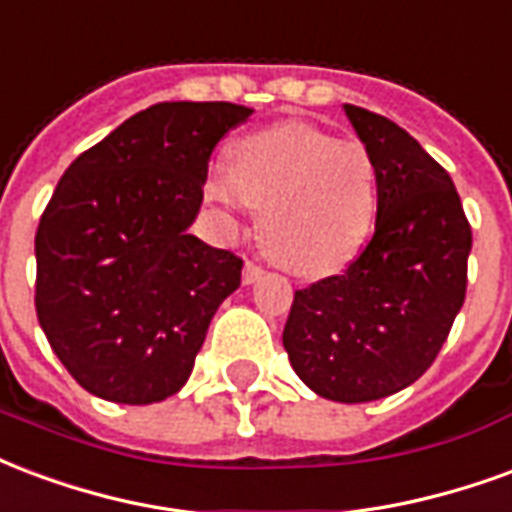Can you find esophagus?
Listing matches in <instances>:
<instances>
[{
  "mask_svg": "<svg viewBox=\"0 0 512 512\" xmlns=\"http://www.w3.org/2000/svg\"><path fill=\"white\" fill-rule=\"evenodd\" d=\"M264 275V270H261L259 264H253V261H245V270H242V283L245 286H251V283H256Z\"/></svg>",
  "mask_w": 512,
  "mask_h": 512,
  "instance_id": "34e87169",
  "label": "esophagus"
}]
</instances>
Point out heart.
<instances>
[{
	"label": "heart",
	"instance_id": "b5f03b06",
	"mask_svg": "<svg viewBox=\"0 0 512 512\" xmlns=\"http://www.w3.org/2000/svg\"><path fill=\"white\" fill-rule=\"evenodd\" d=\"M204 196L223 210H261L264 251L300 278H324L360 253L376 212L368 149L308 122H278L234 141L229 169L212 171Z\"/></svg>",
	"mask_w": 512,
	"mask_h": 512
}]
</instances>
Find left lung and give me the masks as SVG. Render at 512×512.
Wrapping results in <instances>:
<instances>
[{
  "instance_id": "obj_1",
  "label": "left lung",
  "mask_w": 512,
  "mask_h": 512,
  "mask_svg": "<svg viewBox=\"0 0 512 512\" xmlns=\"http://www.w3.org/2000/svg\"><path fill=\"white\" fill-rule=\"evenodd\" d=\"M343 111L374 160V237L341 275L294 292L283 349L316 395L368 404L436 360L464 305L472 229L450 174L404 128Z\"/></svg>"
}]
</instances>
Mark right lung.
I'll list each match as a JSON object with an SVG mask.
<instances>
[{
    "mask_svg": "<svg viewBox=\"0 0 512 512\" xmlns=\"http://www.w3.org/2000/svg\"><path fill=\"white\" fill-rule=\"evenodd\" d=\"M237 103H158L78 155L35 234V308L84 390L166 401L188 382L242 259L188 234L210 155L251 117Z\"/></svg>",
    "mask_w": 512,
    "mask_h": 512,
    "instance_id": "obj_1",
    "label": "right lung"
}]
</instances>
